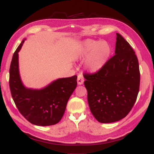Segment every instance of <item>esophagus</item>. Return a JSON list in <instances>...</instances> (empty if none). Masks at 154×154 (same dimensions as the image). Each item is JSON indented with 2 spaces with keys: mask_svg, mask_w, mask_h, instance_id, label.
Instances as JSON below:
<instances>
[{
  "mask_svg": "<svg viewBox=\"0 0 154 154\" xmlns=\"http://www.w3.org/2000/svg\"><path fill=\"white\" fill-rule=\"evenodd\" d=\"M84 82V77L81 74H79L77 77V83L78 85H82Z\"/></svg>",
  "mask_w": 154,
  "mask_h": 154,
  "instance_id": "1",
  "label": "esophagus"
}]
</instances>
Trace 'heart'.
Segmentation results:
<instances>
[{"label": "heart", "mask_w": 154, "mask_h": 154, "mask_svg": "<svg viewBox=\"0 0 154 154\" xmlns=\"http://www.w3.org/2000/svg\"><path fill=\"white\" fill-rule=\"evenodd\" d=\"M111 51L110 45L106 42L88 39L83 41L77 49L76 56L80 59L87 57L86 68L91 72H97L106 63Z\"/></svg>", "instance_id": "1"}]
</instances>
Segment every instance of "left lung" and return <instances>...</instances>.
Masks as SVG:
<instances>
[{
    "instance_id": "1",
    "label": "left lung",
    "mask_w": 154,
    "mask_h": 154,
    "mask_svg": "<svg viewBox=\"0 0 154 154\" xmlns=\"http://www.w3.org/2000/svg\"><path fill=\"white\" fill-rule=\"evenodd\" d=\"M91 112L101 123L126 117L134 104L140 88L138 60L132 47L116 33L115 55L94 73H84Z\"/></svg>"
}]
</instances>
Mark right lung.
<instances>
[{
	"mask_svg": "<svg viewBox=\"0 0 154 154\" xmlns=\"http://www.w3.org/2000/svg\"><path fill=\"white\" fill-rule=\"evenodd\" d=\"M24 40L13 54L10 67L12 97L19 112L30 123L42 126L54 125L63 116L67 101L77 87V76L58 79L40 90L26 88L18 69V52Z\"/></svg>",
	"mask_w": 154,
	"mask_h": 154,
	"instance_id": "add662e5",
	"label": "right lung"
}]
</instances>
